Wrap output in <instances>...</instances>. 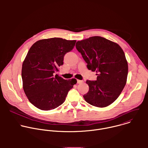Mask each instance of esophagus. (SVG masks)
<instances>
[{
  "mask_svg": "<svg viewBox=\"0 0 148 148\" xmlns=\"http://www.w3.org/2000/svg\"><path fill=\"white\" fill-rule=\"evenodd\" d=\"M82 82H83V81H82V80L77 79V83H78V84H81V83H82Z\"/></svg>",
  "mask_w": 148,
  "mask_h": 148,
  "instance_id": "1",
  "label": "esophagus"
}]
</instances>
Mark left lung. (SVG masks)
I'll list each match as a JSON object with an SVG mask.
<instances>
[{"label": "left lung", "mask_w": 148, "mask_h": 148, "mask_svg": "<svg viewBox=\"0 0 148 148\" xmlns=\"http://www.w3.org/2000/svg\"><path fill=\"white\" fill-rule=\"evenodd\" d=\"M77 50L87 64L97 72V80H87L88 92L83 97L88 103L105 107L119 96L126 82L128 71L125 53L116 43L100 36L77 42Z\"/></svg>", "instance_id": "left-lung-1"}]
</instances>
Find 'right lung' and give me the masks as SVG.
I'll list each match as a JSON object with an SVG mask.
<instances>
[{
  "instance_id": "1",
  "label": "right lung",
  "mask_w": 148,
  "mask_h": 148,
  "mask_svg": "<svg viewBox=\"0 0 148 148\" xmlns=\"http://www.w3.org/2000/svg\"><path fill=\"white\" fill-rule=\"evenodd\" d=\"M75 42L54 37L38 40L30 47L23 63L22 77L25 94L37 108L49 111L59 107L77 83L75 79L54 75Z\"/></svg>"
}]
</instances>
